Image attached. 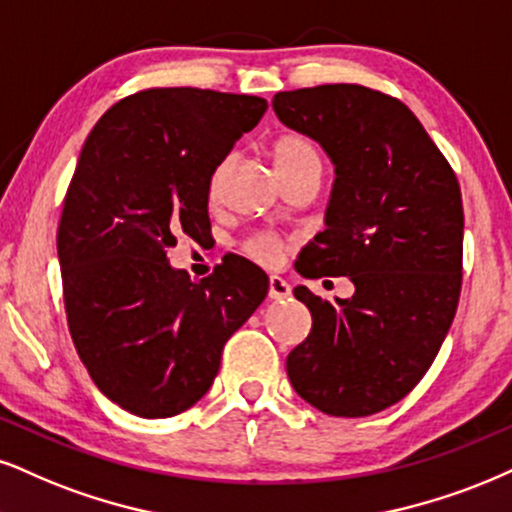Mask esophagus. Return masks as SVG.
Returning a JSON list of instances; mask_svg holds the SVG:
<instances>
[{
  "instance_id": "esophagus-1",
  "label": "esophagus",
  "mask_w": 512,
  "mask_h": 512,
  "mask_svg": "<svg viewBox=\"0 0 512 512\" xmlns=\"http://www.w3.org/2000/svg\"><path fill=\"white\" fill-rule=\"evenodd\" d=\"M289 294H292V287H289L287 282L282 280V277L270 275V280H268V296H270V299L280 301V299H287Z\"/></svg>"
}]
</instances>
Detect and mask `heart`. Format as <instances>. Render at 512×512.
<instances>
[{
	"instance_id": "b5f03b06",
	"label": "heart",
	"mask_w": 512,
	"mask_h": 512,
	"mask_svg": "<svg viewBox=\"0 0 512 512\" xmlns=\"http://www.w3.org/2000/svg\"><path fill=\"white\" fill-rule=\"evenodd\" d=\"M270 159L275 163L277 175L280 180L292 182L296 178H323L325 161L323 154H320L318 144H315L311 137L304 135V132H282L280 137H275L273 147H270ZM227 170V161H220L216 168H213L211 180H208V197L218 199L220 187H223V178ZM244 254L254 261L263 263V266H273V263L280 258L282 239L273 235V232H256L242 244Z\"/></svg>"
}]
</instances>
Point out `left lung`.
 <instances>
[{
	"label": "left lung",
	"instance_id": "1",
	"mask_svg": "<svg viewBox=\"0 0 512 512\" xmlns=\"http://www.w3.org/2000/svg\"><path fill=\"white\" fill-rule=\"evenodd\" d=\"M287 128L334 163L325 230L301 251L304 277H349L351 299L308 287V337L287 356L296 394L334 418L394 406L422 380L456 315L463 282V199L456 173L413 111L363 85L277 92Z\"/></svg>",
	"mask_w": 512,
	"mask_h": 512
}]
</instances>
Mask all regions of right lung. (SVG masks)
I'll return each mask as SVG.
<instances>
[{
    "instance_id": "1",
    "label": "right lung",
    "mask_w": 512,
    "mask_h": 512,
    "mask_svg": "<svg viewBox=\"0 0 512 512\" xmlns=\"http://www.w3.org/2000/svg\"><path fill=\"white\" fill-rule=\"evenodd\" d=\"M268 102L151 87L99 118L56 232L75 351L99 391L140 418H170L211 389L227 339L268 294V275L225 256L192 282L168 249L211 232L208 180Z\"/></svg>"
}]
</instances>
